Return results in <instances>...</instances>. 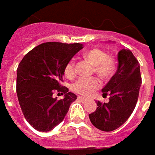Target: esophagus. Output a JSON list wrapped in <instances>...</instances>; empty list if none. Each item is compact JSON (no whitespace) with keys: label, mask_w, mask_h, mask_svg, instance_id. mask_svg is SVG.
<instances>
[{"label":"esophagus","mask_w":155,"mask_h":155,"mask_svg":"<svg viewBox=\"0 0 155 155\" xmlns=\"http://www.w3.org/2000/svg\"><path fill=\"white\" fill-rule=\"evenodd\" d=\"M78 100L80 101H82V102H84V101H87V98H84V97H82V96H78Z\"/></svg>","instance_id":"1"}]
</instances>
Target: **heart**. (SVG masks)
<instances>
[{
  "label": "heart",
  "mask_w": 155,
  "mask_h": 155,
  "mask_svg": "<svg viewBox=\"0 0 155 155\" xmlns=\"http://www.w3.org/2000/svg\"><path fill=\"white\" fill-rule=\"evenodd\" d=\"M84 58L94 64V72L101 79L107 80L111 78L116 71V60L112 55H107L104 50L101 48H93L88 50L84 54ZM64 74L67 78H73L76 74V62L71 60L65 65ZM101 85V82L97 78H79L72 84V90L76 94L89 96L97 90Z\"/></svg>",
  "instance_id": "heart-1"
}]
</instances>
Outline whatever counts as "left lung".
Wrapping results in <instances>:
<instances>
[{
    "instance_id": "left-lung-1",
    "label": "left lung",
    "mask_w": 155,
    "mask_h": 155,
    "mask_svg": "<svg viewBox=\"0 0 155 155\" xmlns=\"http://www.w3.org/2000/svg\"><path fill=\"white\" fill-rule=\"evenodd\" d=\"M139 63L130 49L118 53L116 74L102 89L107 103L97 102V109L89 115L93 125L103 131L115 130L123 125L132 114L138 101L141 85Z\"/></svg>"
}]
</instances>
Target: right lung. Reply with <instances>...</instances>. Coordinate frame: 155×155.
Here are the masks:
<instances>
[{"instance_id":"obj_1","label":"right lung","mask_w":155,"mask_h":155,"mask_svg":"<svg viewBox=\"0 0 155 155\" xmlns=\"http://www.w3.org/2000/svg\"><path fill=\"white\" fill-rule=\"evenodd\" d=\"M82 44L46 42L28 52L17 70V94L29 124L39 131H49L59 124L77 95L63 86L62 76L68 61L82 49ZM64 94L57 100L53 94Z\"/></svg>"}]
</instances>
